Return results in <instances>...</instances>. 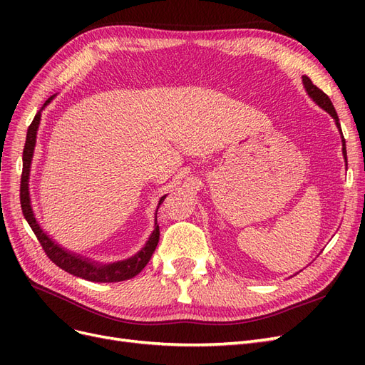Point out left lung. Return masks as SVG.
<instances>
[{"mask_svg":"<svg viewBox=\"0 0 365 365\" xmlns=\"http://www.w3.org/2000/svg\"><path fill=\"white\" fill-rule=\"evenodd\" d=\"M303 85H304V88H306V93L309 94V97H311L312 101H314L318 106H322V108L324 109V111H327L330 115H332V118L335 120V125H336V128L339 129V132H341V138H342V155H344V158L347 160L346 140H344V137H342V130H341V125H339V118H338V114H336V111H335V108H334L332 102H330L329 96H327V94H324L322 90H319L318 86H315V85L312 83V81L309 79L307 76H303Z\"/></svg>","mask_w":365,"mask_h":365,"instance_id":"8db88e82","label":"left lung"}]
</instances>
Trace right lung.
Instances as JSON below:
<instances>
[{
  "instance_id": "right-lung-1",
  "label": "right lung",
  "mask_w": 365,
  "mask_h": 365,
  "mask_svg": "<svg viewBox=\"0 0 365 365\" xmlns=\"http://www.w3.org/2000/svg\"><path fill=\"white\" fill-rule=\"evenodd\" d=\"M53 98L54 96H51L48 101L43 103V106L36 113L35 118L31 121V125L27 129L26 145L23 152V175H21V189H19L23 215L29 222L30 228L33 230V233L36 235L42 250L46 251L48 259L54 264H58L61 269L76 275V277H81L90 282H98V283H114V282L129 280L143 271V268L146 267L148 262L152 257L153 251H155L158 245L160 227L157 225V222H155V230L152 231L146 245L143 247L135 256L120 260V262H114V263H97L91 259H83L82 256H77V254L59 247L56 242L47 236V233H43V230L41 228V225L38 224V220L35 217V213H33L31 202H30V192H29L31 158H33V152H35V145H36V134H38V128L41 121V111L53 101ZM164 197L165 195L160 200L158 207L164 201Z\"/></svg>"
}]
</instances>
